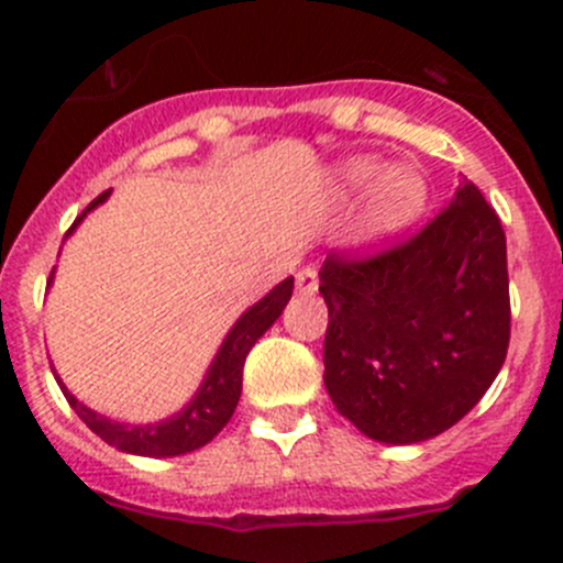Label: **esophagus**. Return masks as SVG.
<instances>
[{
  "mask_svg": "<svg viewBox=\"0 0 563 563\" xmlns=\"http://www.w3.org/2000/svg\"><path fill=\"white\" fill-rule=\"evenodd\" d=\"M297 291L305 294V297L318 291V272L313 266H305V269L297 272Z\"/></svg>",
  "mask_w": 563,
  "mask_h": 563,
  "instance_id": "1",
  "label": "esophagus"
}]
</instances>
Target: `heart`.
<instances>
[{
  "label": "heart",
  "instance_id": "obj_1",
  "mask_svg": "<svg viewBox=\"0 0 563 563\" xmlns=\"http://www.w3.org/2000/svg\"><path fill=\"white\" fill-rule=\"evenodd\" d=\"M334 179L343 196H356L373 187L365 212V225L373 236H391L408 229L428 201V185L422 176L406 166L384 172V163L376 157H349L338 166Z\"/></svg>",
  "mask_w": 563,
  "mask_h": 563
}]
</instances>
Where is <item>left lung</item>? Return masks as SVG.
Here are the masks:
<instances>
[{
    "mask_svg": "<svg viewBox=\"0 0 563 563\" xmlns=\"http://www.w3.org/2000/svg\"><path fill=\"white\" fill-rule=\"evenodd\" d=\"M323 384L356 430L419 444L457 424L509 349L507 236L474 181L417 236L371 258L329 255Z\"/></svg>",
    "mask_w": 563,
    "mask_h": 563,
    "instance_id": "8db88e82",
    "label": "left lung"
}]
</instances>
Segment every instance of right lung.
Segmentation results:
<instances>
[{
	"instance_id": "obj_1",
	"label": "right lung",
	"mask_w": 563,
	"mask_h": 563,
	"mask_svg": "<svg viewBox=\"0 0 563 563\" xmlns=\"http://www.w3.org/2000/svg\"><path fill=\"white\" fill-rule=\"evenodd\" d=\"M111 196V190L103 196L95 198L87 209L81 212V218L70 225L67 236L76 231V225L87 218V212H92L95 207L106 201ZM54 283V272H51L48 286ZM294 291V277H286L283 283H277L266 297H261L253 308H247L245 313L236 318L234 327L229 329V334L220 343L218 354L209 362L207 376H203L201 387L196 389V395L190 397L185 408L172 413V417L161 419V422H146V424H130V422H117V419H108L103 413L92 411L89 406H84L70 389L62 384V378H54L59 384V389L65 391L67 402L73 406V411L81 417V422L87 424L92 433H98L106 444L117 446L119 452H128V455H141V457H176L187 455V452L201 450L203 444L214 439L220 430L229 424L231 413H234L236 402L242 395V367L250 349L255 345V340L272 327L283 313V308L288 305Z\"/></svg>"
}]
</instances>
